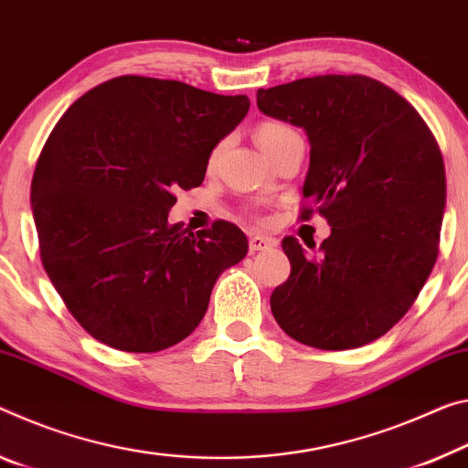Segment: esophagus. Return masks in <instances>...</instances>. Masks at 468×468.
<instances>
[{
    "instance_id": "esophagus-1",
    "label": "esophagus",
    "mask_w": 468,
    "mask_h": 468,
    "mask_svg": "<svg viewBox=\"0 0 468 468\" xmlns=\"http://www.w3.org/2000/svg\"><path fill=\"white\" fill-rule=\"evenodd\" d=\"M272 246H277V239H272V237H269V235H261V233H251L250 235V250L251 251L269 250Z\"/></svg>"
}]
</instances>
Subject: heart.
<instances>
[{
  "label": "heart",
  "mask_w": 468,
  "mask_h": 468,
  "mask_svg": "<svg viewBox=\"0 0 468 468\" xmlns=\"http://www.w3.org/2000/svg\"><path fill=\"white\" fill-rule=\"evenodd\" d=\"M293 133H298V131H295L292 124H287L283 121H264L258 124L256 139H258V144H261L262 150L266 152V150H271L274 144H279L281 139L293 135ZM217 155H218V150H214L210 155V162L217 160Z\"/></svg>",
  "instance_id": "heart-1"
}]
</instances>
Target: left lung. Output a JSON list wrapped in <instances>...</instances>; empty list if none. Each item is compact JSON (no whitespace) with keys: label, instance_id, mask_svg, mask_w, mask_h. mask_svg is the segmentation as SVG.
Listing matches in <instances>:
<instances>
[{"label":"left lung","instance_id":"obj_1","mask_svg":"<svg viewBox=\"0 0 468 468\" xmlns=\"http://www.w3.org/2000/svg\"><path fill=\"white\" fill-rule=\"evenodd\" d=\"M258 108L306 131L310 168L300 218H327L310 258L295 237L292 272L271 295L274 321L318 350L385 335L420 293L440 251L446 168L420 114L365 74H323L258 89Z\"/></svg>","mask_w":468,"mask_h":468}]
</instances>
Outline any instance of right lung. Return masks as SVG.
<instances>
[{
    "label": "right lung",
    "mask_w": 468,
    "mask_h": 468,
    "mask_svg": "<svg viewBox=\"0 0 468 468\" xmlns=\"http://www.w3.org/2000/svg\"><path fill=\"white\" fill-rule=\"evenodd\" d=\"M248 110V95L124 74L58 121L35 166L33 218L43 269L89 335L150 354L196 331L248 237L227 220L191 233L168 212Z\"/></svg>",
    "instance_id": "obj_1"
}]
</instances>
